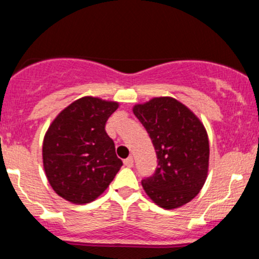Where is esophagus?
Listing matches in <instances>:
<instances>
[{
    "label": "esophagus",
    "instance_id": "obj_1",
    "mask_svg": "<svg viewBox=\"0 0 259 259\" xmlns=\"http://www.w3.org/2000/svg\"><path fill=\"white\" fill-rule=\"evenodd\" d=\"M124 165H125V167H127V168H132L134 165L133 157H127L126 159H124Z\"/></svg>",
    "mask_w": 259,
    "mask_h": 259
}]
</instances>
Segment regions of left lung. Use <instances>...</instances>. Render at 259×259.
Instances as JSON below:
<instances>
[{"label":"left lung","instance_id":"8db88e82","mask_svg":"<svg viewBox=\"0 0 259 259\" xmlns=\"http://www.w3.org/2000/svg\"><path fill=\"white\" fill-rule=\"evenodd\" d=\"M147 130L158 167L142 187L157 206L174 209L194 200L206 183L209 140L200 118L180 101L153 97L133 107Z\"/></svg>","mask_w":259,"mask_h":259}]
</instances>
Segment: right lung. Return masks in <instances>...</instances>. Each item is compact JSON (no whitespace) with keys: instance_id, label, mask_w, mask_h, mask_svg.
<instances>
[{"instance_id":"1","label":"right lung","mask_w":259,"mask_h":259,"mask_svg":"<svg viewBox=\"0 0 259 259\" xmlns=\"http://www.w3.org/2000/svg\"><path fill=\"white\" fill-rule=\"evenodd\" d=\"M118 107L115 101L85 96L50 124L42 144L44 169L53 191L64 200L75 204L95 201L123 165L105 130Z\"/></svg>"}]
</instances>
